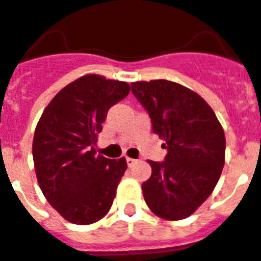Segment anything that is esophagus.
Instances as JSON below:
<instances>
[{
  "label": "esophagus",
  "instance_id": "34e87169",
  "mask_svg": "<svg viewBox=\"0 0 261 261\" xmlns=\"http://www.w3.org/2000/svg\"><path fill=\"white\" fill-rule=\"evenodd\" d=\"M137 160H135V159H132V158H126V164H128V167H132L133 164L136 163Z\"/></svg>",
  "mask_w": 261,
  "mask_h": 261
}]
</instances>
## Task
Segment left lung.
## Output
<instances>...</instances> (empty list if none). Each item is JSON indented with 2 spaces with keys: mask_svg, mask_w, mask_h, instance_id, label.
Masks as SVG:
<instances>
[{
  "mask_svg": "<svg viewBox=\"0 0 261 261\" xmlns=\"http://www.w3.org/2000/svg\"><path fill=\"white\" fill-rule=\"evenodd\" d=\"M152 130L164 140V162H152L144 199L160 218L183 220L213 193L225 163V135L202 97L166 79L130 83Z\"/></svg>",
  "mask_w": 261,
  "mask_h": 261,
  "instance_id": "1",
  "label": "left lung"
}]
</instances>
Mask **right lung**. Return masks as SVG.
I'll return each instance as SVG.
<instances>
[{"label":"right lung","mask_w":261,"mask_h":261,"mask_svg":"<svg viewBox=\"0 0 261 261\" xmlns=\"http://www.w3.org/2000/svg\"><path fill=\"white\" fill-rule=\"evenodd\" d=\"M126 82L85 75L62 89L33 137L37 182L54 209L76 225L97 222L112 207L126 160L97 155L108 110L129 94Z\"/></svg>","instance_id":"1"}]
</instances>
